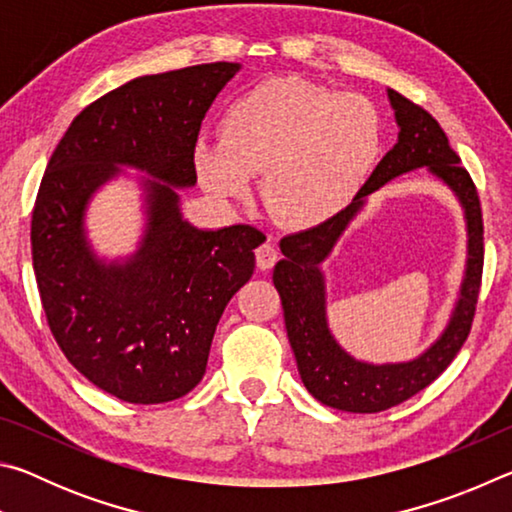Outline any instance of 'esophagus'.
<instances>
[{
  "mask_svg": "<svg viewBox=\"0 0 512 512\" xmlns=\"http://www.w3.org/2000/svg\"><path fill=\"white\" fill-rule=\"evenodd\" d=\"M255 257H257V268H262V271H268V268H273L277 262V248L271 241H266V244L259 246L255 250Z\"/></svg>",
  "mask_w": 512,
  "mask_h": 512,
  "instance_id": "34e87169",
  "label": "esophagus"
}]
</instances>
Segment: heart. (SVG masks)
Returning a JSON list of instances; mask_svg holds the SVG:
<instances>
[{
	"label": "heart",
	"instance_id": "b5f03b06",
	"mask_svg": "<svg viewBox=\"0 0 512 512\" xmlns=\"http://www.w3.org/2000/svg\"><path fill=\"white\" fill-rule=\"evenodd\" d=\"M384 126L354 92L275 76L225 108L221 140H198L194 169L207 194L244 201L262 173L264 203L291 228H314L348 205L375 167Z\"/></svg>",
	"mask_w": 512,
	"mask_h": 512
}]
</instances>
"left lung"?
I'll list each match as a JSON object with an SVG mask.
<instances>
[{
  "instance_id": "8db88e82",
  "label": "left lung",
  "mask_w": 512,
  "mask_h": 512,
  "mask_svg": "<svg viewBox=\"0 0 512 512\" xmlns=\"http://www.w3.org/2000/svg\"><path fill=\"white\" fill-rule=\"evenodd\" d=\"M400 128L397 142L370 173L352 203L316 228L280 241L282 259L273 268V284L282 298L284 323L298 372L320 404L350 413H377L402 404L427 388L461 350L470 334L483 271V221L474 183L461 167L438 121L427 110L386 88ZM424 168L447 186L464 210L468 257L453 314L433 344L409 362L372 364L357 360L335 339L326 320V281L322 264L369 196L404 172Z\"/></svg>"
}]
</instances>
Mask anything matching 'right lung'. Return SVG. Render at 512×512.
I'll return each mask as SVG.
<instances>
[{
    "instance_id": "add662e5",
    "label": "right lung",
    "mask_w": 512,
    "mask_h": 512,
    "mask_svg": "<svg viewBox=\"0 0 512 512\" xmlns=\"http://www.w3.org/2000/svg\"><path fill=\"white\" fill-rule=\"evenodd\" d=\"M239 69L207 63L108 92L74 117L42 178L31 250L51 334L85 379L124 402L192 391L225 305L255 271L262 232L196 228L180 207V189L196 185L205 112ZM117 179L141 192L143 232L131 254L108 258L91 244L87 212Z\"/></svg>"
}]
</instances>
